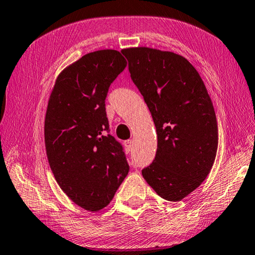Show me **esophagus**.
<instances>
[{"label":"esophagus","instance_id":"esophagus-1","mask_svg":"<svg viewBox=\"0 0 255 255\" xmlns=\"http://www.w3.org/2000/svg\"><path fill=\"white\" fill-rule=\"evenodd\" d=\"M125 147H126L128 152H130V150L132 149V140L128 139V140L125 141Z\"/></svg>","mask_w":255,"mask_h":255}]
</instances>
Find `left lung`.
<instances>
[{
	"label": "left lung",
	"mask_w": 255,
	"mask_h": 255,
	"mask_svg": "<svg viewBox=\"0 0 255 255\" xmlns=\"http://www.w3.org/2000/svg\"><path fill=\"white\" fill-rule=\"evenodd\" d=\"M122 53L157 132L156 155L141 174L159 197L179 201L213 167L218 146L213 102L199 73L182 56L147 47Z\"/></svg>",
	"instance_id": "1"
}]
</instances>
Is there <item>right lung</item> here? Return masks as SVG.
<instances>
[{"label":"right lung","instance_id":"obj_1","mask_svg":"<svg viewBox=\"0 0 255 255\" xmlns=\"http://www.w3.org/2000/svg\"><path fill=\"white\" fill-rule=\"evenodd\" d=\"M127 66L117 50L81 57L56 80L45 118V144L60 189L82 208L110 204L129 172L123 145L110 135L106 98Z\"/></svg>","mask_w":255,"mask_h":255}]
</instances>
